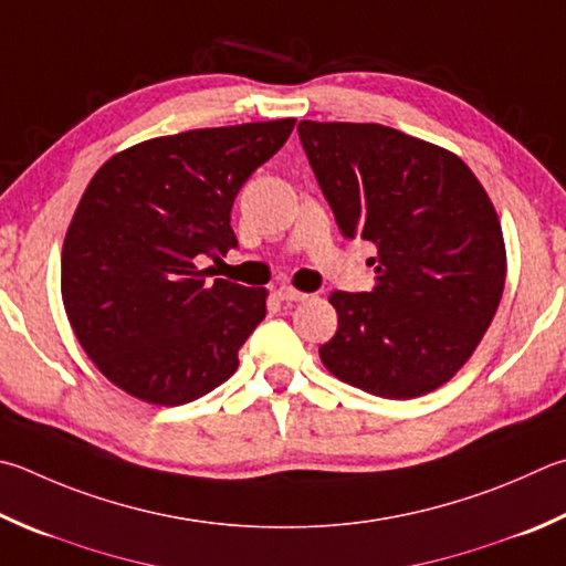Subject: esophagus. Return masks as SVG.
Returning <instances> with one entry per match:
<instances>
[{
  "label": "esophagus",
  "instance_id": "1",
  "mask_svg": "<svg viewBox=\"0 0 566 566\" xmlns=\"http://www.w3.org/2000/svg\"><path fill=\"white\" fill-rule=\"evenodd\" d=\"M276 296H280L282 302H304V300H310V294L296 292V290H292V286H280V290H276Z\"/></svg>",
  "mask_w": 566,
  "mask_h": 566
}]
</instances>
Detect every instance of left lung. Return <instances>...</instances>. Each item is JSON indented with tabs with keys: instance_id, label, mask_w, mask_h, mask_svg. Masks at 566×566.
<instances>
[{
	"instance_id": "1",
	"label": "left lung",
	"mask_w": 566,
	"mask_h": 566,
	"mask_svg": "<svg viewBox=\"0 0 566 566\" xmlns=\"http://www.w3.org/2000/svg\"><path fill=\"white\" fill-rule=\"evenodd\" d=\"M302 148L346 240L376 248L371 292H332L324 366L381 398L443 386L475 352L505 290L497 212L453 153L378 123L302 120Z\"/></svg>"
}]
</instances>
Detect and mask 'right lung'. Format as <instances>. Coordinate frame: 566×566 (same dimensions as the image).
Returning a JSON list of instances; mask_svg holds the SVG:
<instances>
[{
  "mask_svg": "<svg viewBox=\"0 0 566 566\" xmlns=\"http://www.w3.org/2000/svg\"><path fill=\"white\" fill-rule=\"evenodd\" d=\"M292 128L294 118L185 130L98 168L69 224L61 296L78 344L111 384L182 406L238 371L266 292L210 282L195 260L238 248L232 202Z\"/></svg>",
  "mask_w": 566,
  "mask_h": 566,
  "instance_id": "1",
  "label": "right lung"
}]
</instances>
